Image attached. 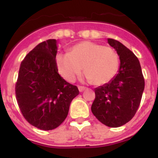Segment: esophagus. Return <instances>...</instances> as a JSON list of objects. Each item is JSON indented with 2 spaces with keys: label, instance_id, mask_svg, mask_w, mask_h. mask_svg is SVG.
Here are the masks:
<instances>
[{
  "label": "esophagus",
  "instance_id": "34e87169",
  "mask_svg": "<svg viewBox=\"0 0 158 158\" xmlns=\"http://www.w3.org/2000/svg\"><path fill=\"white\" fill-rule=\"evenodd\" d=\"M78 89H79V91L80 92H83L84 90H85L86 88L84 87V86H78Z\"/></svg>",
  "mask_w": 158,
  "mask_h": 158
}]
</instances>
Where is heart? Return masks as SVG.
<instances>
[{"label":"heart","mask_w":158,"mask_h":158,"mask_svg":"<svg viewBox=\"0 0 158 158\" xmlns=\"http://www.w3.org/2000/svg\"><path fill=\"white\" fill-rule=\"evenodd\" d=\"M118 63V55L114 49L92 41L77 43L69 53L56 56L58 72L65 80L73 81L83 66L84 78L96 85L109 82L116 74Z\"/></svg>","instance_id":"1"}]
</instances>
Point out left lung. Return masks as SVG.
Returning a JSON list of instances; mask_svg holds the SVG:
<instances>
[{
	"label": "left lung",
	"instance_id": "left-lung-1",
	"mask_svg": "<svg viewBox=\"0 0 158 158\" xmlns=\"http://www.w3.org/2000/svg\"><path fill=\"white\" fill-rule=\"evenodd\" d=\"M107 43L119 56L118 73L104 85L96 88V98L92 104L93 115L100 122L118 127L129 122L140 105L145 88L140 62L134 53L117 40Z\"/></svg>",
	"mask_w": 158,
	"mask_h": 158
}]
</instances>
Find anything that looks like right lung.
<instances>
[{"label": "right lung", "instance_id": "obj_1", "mask_svg": "<svg viewBox=\"0 0 158 158\" xmlns=\"http://www.w3.org/2000/svg\"><path fill=\"white\" fill-rule=\"evenodd\" d=\"M58 42L48 40L28 53L19 66L16 96L23 117L43 131L58 127L67 117L77 87L58 74Z\"/></svg>", "mask_w": 158, "mask_h": 158}]
</instances>
